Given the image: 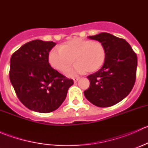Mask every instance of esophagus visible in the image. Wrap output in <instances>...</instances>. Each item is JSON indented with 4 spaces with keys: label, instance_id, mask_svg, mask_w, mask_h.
<instances>
[{
    "label": "esophagus",
    "instance_id": "1",
    "mask_svg": "<svg viewBox=\"0 0 148 148\" xmlns=\"http://www.w3.org/2000/svg\"><path fill=\"white\" fill-rule=\"evenodd\" d=\"M73 79H74V82L76 83L79 81V77H75V78H74Z\"/></svg>",
    "mask_w": 148,
    "mask_h": 148
}]
</instances>
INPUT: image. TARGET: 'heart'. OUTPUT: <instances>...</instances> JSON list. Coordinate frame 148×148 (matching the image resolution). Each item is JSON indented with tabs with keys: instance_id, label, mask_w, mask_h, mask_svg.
Segmentation results:
<instances>
[{
	"instance_id": "heart-1",
	"label": "heart",
	"mask_w": 148,
	"mask_h": 148,
	"mask_svg": "<svg viewBox=\"0 0 148 148\" xmlns=\"http://www.w3.org/2000/svg\"><path fill=\"white\" fill-rule=\"evenodd\" d=\"M106 56L105 46L102 42L77 38L66 41L60 48L52 49L49 62L54 69L64 71L75 61L77 64L66 71L68 75L74 76L85 71H97L104 64Z\"/></svg>"
}]
</instances>
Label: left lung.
<instances>
[{
  "mask_svg": "<svg viewBox=\"0 0 148 148\" xmlns=\"http://www.w3.org/2000/svg\"><path fill=\"white\" fill-rule=\"evenodd\" d=\"M88 38L102 42L107 56L102 68L87 77L90 85L84 94L95 106L110 107L126 97L133 88L136 79L137 55L125 39L108 33Z\"/></svg>",
  "mask_w": 148,
  "mask_h": 148,
  "instance_id": "8db88e82",
  "label": "left lung"
}]
</instances>
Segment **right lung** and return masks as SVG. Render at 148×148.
<instances>
[{
	"label": "right lung",
	"instance_id": "add662e5",
	"mask_svg": "<svg viewBox=\"0 0 148 148\" xmlns=\"http://www.w3.org/2000/svg\"><path fill=\"white\" fill-rule=\"evenodd\" d=\"M53 41L34 40L19 48L10 60V81L22 104L41 113L53 112L63 103L74 84L51 66L49 54Z\"/></svg>",
	"mask_w": 148,
	"mask_h": 148
}]
</instances>
